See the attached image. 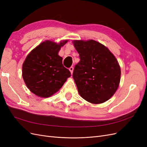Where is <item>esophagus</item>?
I'll list each match as a JSON object with an SVG mask.
<instances>
[{"label": "esophagus", "mask_w": 147, "mask_h": 147, "mask_svg": "<svg viewBox=\"0 0 147 147\" xmlns=\"http://www.w3.org/2000/svg\"><path fill=\"white\" fill-rule=\"evenodd\" d=\"M69 70L70 71L71 74H73V71H74V67H70L69 68Z\"/></svg>", "instance_id": "obj_1"}]
</instances>
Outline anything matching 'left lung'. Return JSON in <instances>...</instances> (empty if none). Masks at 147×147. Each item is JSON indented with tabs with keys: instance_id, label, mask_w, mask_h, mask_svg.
<instances>
[{
	"instance_id": "8db88e82",
	"label": "left lung",
	"mask_w": 147,
	"mask_h": 147,
	"mask_svg": "<svg viewBox=\"0 0 147 147\" xmlns=\"http://www.w3.org/2000/svg\"><path fill=\"white\" fill-rule=\"evenodd\" d=\"M73 43L80 59L73 72L79 94L92 104L108 100L117 90L121 77L116 57L106 47L93 40H74Z\"/></svg>"
}]
</instances>
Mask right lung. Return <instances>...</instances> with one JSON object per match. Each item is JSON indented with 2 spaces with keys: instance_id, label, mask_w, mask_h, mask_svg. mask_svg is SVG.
I'll use <instances>...</instances> for the list:
<instances>
[{
  "instance_id": "obj_1",
  "label": "right lung",
  "mask_w": 147,
  "mask_h": 147,
  "mask_svg": "<svg viewBox=\"0 0 147 147\" xmlns=\"http://www.w3.org/2000/svg\"><path fill=\"white\" fill-rule=\"evenodd\" d=\"M67 42H43L26 57L22 75L26 86L35 95L44 98L50 97L71 76L69 69L63 64V57L58 55L61 47Z\"/></svg>"
}]
</instances>
